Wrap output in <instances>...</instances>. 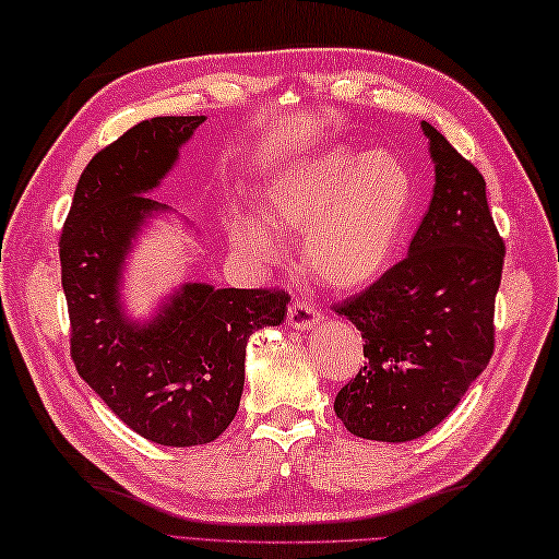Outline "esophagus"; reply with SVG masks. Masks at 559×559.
Here are the masks:
<instances>
[{
	"label": "esophagus",
	"instance_id": "34e87169",
	"mask_svg": "<svg viewBox=\"0 0 559 559\" xmlns=\"http://www.w3.org/2000/svg\"><path fill=\"white\" fill-rule=\"evenodd\" d=\"M287 321L292 329H299V331H307L311 326H317L321 321V311L311 305L307 299H297L292 301L289 309H287Z\"/></svg>",
	"mask_w": 559,
	"mask_h": 559
}]
</instances>
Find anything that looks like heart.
Wrapping results in <instances>:
<instances>
[{
    "label": "heart",
    "mask_w": 559,
    "mask_h": 559,
    "mask_svg": "<svg viewBox=\"0 0 559 559\" xmlns=\"http://www.w3.org/2000/svg\"><path fill=\"white\" fill-rule=\"evenodd\" d=\"M413 195V176L393 152L334 146L274 176L264 215L235 209L230 245L242 260L267 264L282 254L280 233L305 235V264L319 282L366 287L393 262Z\"/></svg>",
    "instance_id": "heart-1"
}]
</instances>
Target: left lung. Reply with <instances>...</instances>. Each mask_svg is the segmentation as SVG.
I'll return each instance as SVG.
<instances>
[{
	"label": "left lung",
	"instance_id": "1",
	"mask_svg": "<svg viewBox=\"0 0 559 559\" xmlns=\"http://www.w3.org/2000/svg\"><path fill=\"white\" fill-rule=\"evenodd\" d=\"M423 132L435 193L409 254L334 307L366 341V366L338 390L336 415L350 435L393 444L435 429L484 373L506 258L481 171L432 124Z\"/></svg>",
	"mask_w": 559,
	"mask_h": 559
}]
</instances>
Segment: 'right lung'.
<instances>
[{"mask_svg": "<svg viewBox=\"0 0 559 559\" xmlns=\"http://www.w3.org/2000/svg\"><path fill=\"white\" fill-rule=\"evenodd\" d=\"M203 115L154 117L97 152L63 223L61 285L81 378L136 435L164 447L218 439L238 413L245 346L285 321V289H215L189 282L146 324L120 305V274L150 199Z\"/></svg>", "mask_w": 559, "mask_h": 559, "instance_id": "obj_1", "label": "right lung"}]
</instances>
